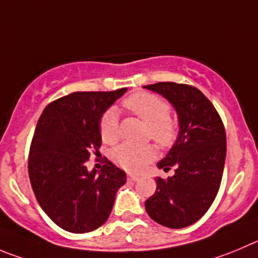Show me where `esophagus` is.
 Here are the masks:
<instances>
[{
    "label": "esophagus",
    "instance_id": "34e87169",
    "mask_svg": "<svg viewBox=\"0 0 258 258\" xmlns=\"http://www.w3.org/2000/svg\"><path fill=\"white\" fill-rule=\"evenodd\" d=\"M127 179L128 180H132V182H136V180L140 179V177L136 174H127Z\"/></svg>",
    "mask_w": 258,
    "mask_h": 258
}]
</instances>
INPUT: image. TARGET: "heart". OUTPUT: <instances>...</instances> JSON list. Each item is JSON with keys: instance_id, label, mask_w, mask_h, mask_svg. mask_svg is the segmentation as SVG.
<instances>
[{"instance_id": "1", "label": "heart", "mask_w": 258, "mask_h": 258, "mask_svg": "<svg viewBox=\"0 0 258 258\" xmlns=\"http://www.w3.org/2000/svg\"><path fill=\"white\" fill-rule=\"evenodd\" d=\"M124 108L141 118L149 126L148 136L160 149H170L178 140L179 126L174 118L170 117V105L160 96L151 93H135L123 100ZM100 136L103 143L115 144L121 136L117 110L110 108L100 119ZM156 155L155 146L151 144L132 145L122 144L112 151L113 162L118 167L128 172H140Z\"/></svg>"}]
</instances>
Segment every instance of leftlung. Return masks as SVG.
Masks as SVG:
<instances>
[{
    "mask_svg": "<svg viewBox=\"0 0 258 258\" xmlns=\"http://www.w3.org/2000/svg\"><path fill=\"white\" fill-rule=\"evenodd\" d=\"M144 88L159 93L174 107L179 136L158 163L174 174L156 177V191L145 201L146 213L172 229L188 227L205 215L220 188L227 155V135L213 103L197 88L186 84L158 83Z\"/></svg>",
    "mask_w": 258,
    "mask_h": 258,
    "instance_id": "obj_1",
    "label": "left lung"
}]
</instances>
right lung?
<instances>
[{
  "instance_id": "1",
  "label": "right lung",
  "mask_w": 258,
  "mask_h": 258,
  "mask_svg": "<svg viewBox=\"0 0 258 258\" xmlns=\"http://www.w3.org/2000/svg\"><path fill=\"white\" fill-rule=\"evenodd\" d=\"M127 89L76 91L49 103L39 117L29 150V178L40 208L71 233L98 229L109 218L126 173L105 159L99 174L89 172L99 156L102 115Z\"/></svg>"
}]
</instances>
